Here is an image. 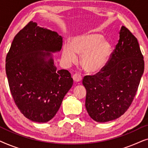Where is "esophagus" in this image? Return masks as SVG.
I'll list each match as a JSON object with an SVG mask.
<instances>
[{"instance_id": "1", "label": "esophagus", "mask_w": 148, "mask_h": 148, "mask_svg": "<svg viewBox=\"0 0 148 148\" xmlns=\"http://www.w3.org/2000/svg\"><path fill=\"white\" fill-rule=\"evenodd\" d=\"M73 79L75 82H80V81H82V76H81L80 74L75 73L73 75Z\"/></svg>"}]
</instances>
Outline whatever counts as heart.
<instances>
[{
  "label": "heart",
  "instance_id": "heart-1",
  "mask_svg": "<svg viewBox=\"0 0 148 148\" xmlns=\"http://www.w3.org/2000/svg\"><path fill=\"white\" fill-rule=\"evenodd\" d=\"M112 53V47L100 34L94 32L82 34L73 38L70 45H64L62 58L70 64L77 60V54L82 56L81 64L86 71L96 73L104 67Z\"/></svg>",
  "mask_w": 148,
  "mask_h": 148
}]
</instances>
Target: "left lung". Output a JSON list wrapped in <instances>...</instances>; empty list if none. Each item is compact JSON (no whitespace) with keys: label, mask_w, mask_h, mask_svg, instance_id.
Here are the masks:
<instances>
[{"label":"left lung","mask_w":148,"mask_h":148,"mask_svg":"<svg viewBox=\"0 0 148 148\" xmlns=\"http://www.w3.org/2000/svg\"><path fill=\"white\" fill-rule=\"evenodd\" d=\"M119 40L104 67L86 75V108L93 120L105 123L118 119L129 108L144 71L137 39L122 26Z\"/></svg>","instance_id":"left-lung-1"}]
</instances>
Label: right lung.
I'll return each mask as SVG.
<instances>
[{
    "label": "right lung",
    "mask_w": 148,
    "mask_h": 148,
    "mask_svg": "<svg viewBox=\"0 0 148 148\" xmlns=\"http://www.w3.org/2000/svg\"><path fill=\"white\" fill-rule=\"evenodd\" d=\"M62 38L30 21L15 36L6 57L13 98L29 120L46 123L58 112L73 84L67 70L57 71L51 52H59Z\"/></svg>",
    "instance_id": "right-lung-1"
}]
</instances>
